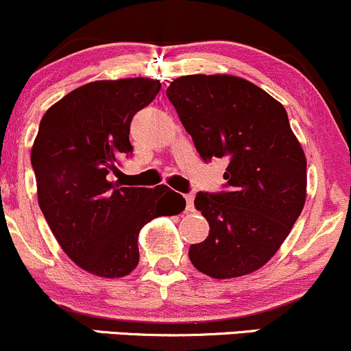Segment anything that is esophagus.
<instances>
[{
  "mask_svg": "<svg viewBox=\"0 0 351 351\" xmlns=\"http://www.w3.org/2000/svg\"><path fill=\"white\" fill-rule=\"evenodd\" d=\"M184 199H186V210L187 213H192V210H194V195L186 194Z\"/></svg>",
  "mask_w": 351,
  "mask_h": 351,
  "instance_id": "1",
  "label": "esophagus"
}]
</instances>
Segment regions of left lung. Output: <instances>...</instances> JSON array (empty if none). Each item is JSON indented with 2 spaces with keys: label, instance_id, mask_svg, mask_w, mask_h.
Masks as SVG:
<instances>
[{
  "label": "left lung",
  "instance_id": "left-lung-1",
  "mask_svg": "<svg viewBox=\"0 0 351 351\" xmlns=\"http://www.w3.org/2000/svg\"><path fill=\"white\" fill-rule=\"evenodd\" d=\"M167 97L201 159L228 160V192L194 199L210 229L191 263L216 280L250 274L276 254L306 201V157L288 114L234 75H186Z\"/></svg>",
  "mask_w": 351,
  "mask_h": 351
}]
</instances>
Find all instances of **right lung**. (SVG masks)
Here are the masks:
<instances>
[{"label": "right lung", "instance_id": "1", "mask_svg": "<svg viewBox=\"0 0 351 351\" xmlns=\"http://www.w3.org/2000/svg\"><path fill=\"white\" fill-rule=\"evenodd\" d=\"M160 90L152 78L99 80L75 88L47 110L32 147L38 204L66 256L101 278H122L138 265V232L172 216L160 202L174 191L120 187V159L134 152L130 122ZM176 194V192H174ZM182 202L186 201L176 194Z\"/></svg>", "mask_w": 351, "mask_h": 351}]
</instances>
